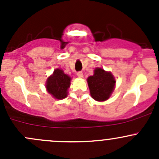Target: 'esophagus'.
I'll return each mask as SVG.
<instances>
[{
  "instance_id": "esophagus-1",
  "label": "esophagus",
  "mask_w": 159,
  "mask_h": 159,
  "mask_svg": "<svg viewBox=\"0 0 159 159\" xmlns=\"http://www.w3.org/2000/svg\"><path fill=\"white\" fill-rule=\"evenodd\" d=\"M77 75H78V78H83V73H82V72H81V71L78 72V73H77Z\"/></svg>"
}]
</instances>
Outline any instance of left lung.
<instances>
[{
	"label": "left lung",
	"mask_w": 159,
	"mask_h": 159,
	"mask_svg": "<svg viewBox=\"0 0 159 159\" xmlns=\"http://www.w3.org/2000/svg\"><path fill=\"white\" fill-rule=\"evenodd\" d=\"M91 98L97 102H105L111 95L115 88V77L111 71L102 68H96L94 75L87 78Z\"/></svg>",
	"instance_id": "obj_1"
}]
</instances>
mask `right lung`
<instances>
[{
  "label": "right lung",
  "mask_w": 159,
  "mask_h": 159,
  "mask_svg": "<svg viewBox=\"0 0 159 159\" xmlns=\"http://www.w3.org/2000/svg\"><path fill=\"white\" fill-rule=\"evenodd\" d=\"M71 78L61 68H56L53 74L48 78L45 88L48 92L54 98L61 100L68 96Z\"/></svg>",
  "instance_id": "add662e5"
}]
</instances>
